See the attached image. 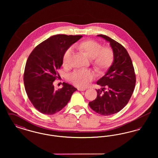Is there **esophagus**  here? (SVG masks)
<instances>
[{
  "instance_id": "esophagus-1",
  "label": "esophagus",
  "mask_w": 158,
  "mask_h": 158,
  "mask_svg": "<svg viewBox=\"0 0 158 158\" xmlns=\"http://www.w3.org/2000/svg\"><path fill=\"white\" fill-rule=\"evenodd\" d=\"M77 89H78V90H80V91H84V90H86L85 88H78Z\"/></svg>"
}]
</instances>
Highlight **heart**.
<instances>
[{
	"mask_svg": "<svg viewBox=\"0 0 158 158\" xmlns=\"http://www.w3.org/2000/svg\"><path fill=\"white\" fill-rule=\"evenodd\" d=\"M75 47L90 57L93 65L98 70H105L110 67L113 63V49L108 46L102 47V45L95 40L90 39L84 40L77 44ZM72 54V48H69L64 52L62 60L64 67H68L70 65ZM94 78V73L89 69L77 70L69 76L71 82L76 86L82 88L88 86Z\"/></svg>",
	"mask_w": 158,
	"mask_h": 158,
	"instance_id": "heart-1",
	"label": "heart"
}]
</instances>
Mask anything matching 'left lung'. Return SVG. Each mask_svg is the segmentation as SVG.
I'll return each instance as SVG.
<instances>
[{"mask_svg":"<svg viewBox=\"0 0 158 158\" xmlns=\"http://www.w3.org/2000/svg\"><path fill=\"white\" fill-rule=\"evenodd\" d=\"M98 36L110 43L114 61L105 75L97 82L102 89H97V97L89 105L100 115H110L127 104L135 88V72L131 59L123 45L105 35Z\"/></svg>","mask_w":158,"mask_h":158,"instance_id":"8db88e82","label":"left lung"}]
</instances>
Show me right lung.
Here are the masks:
<instances>
[{"instance_id":"add662e5","label":"right lung","mask_w":158,"mask_h":158,"mask_svg":"<svg viewBox=\"0 0 158 158\" xmlns=\"http://www.w3.org/2000/svg\"><path fill=\"white\" fill-rule=\"evenodd\" d=\"M82 35L58 34L48 38L35 47L26 63L23 82L31 102L38 111L53 115L60 111L77 90L63 82L62 88L54 89L53 82L63 64V56L69 47Z\"/></svg>"}]
</instances>
